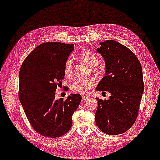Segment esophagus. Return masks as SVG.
I'll list each match as a JSON object with an SVG mask.
<instances>
[{
  "label": "esophagus",
  "mask_w": 160,
  "mask_h": 160,
  "mask_svg": "<svg viewBox=\"0 0 160 160\" xmlns=\"http://www.w3.org/2000/svg\"><path fill=\"white\" fill-rule=\"evenodd\" d=\"M82 98L83 100H84L86 99H88V96H85V95H82Z\"/></svg>",
  "instance_id": "1"
}]
</instances>
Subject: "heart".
Here are the masks:
<instances>
[{"instance_id":"heart-1","label":"heart","mask_w":160,"mask_h":160,"mask_svg":"<svg viewBox=\"0 0 160 160\" xmlns=\"http://www.w3.org/2000/svg\"><path fill=\"white\" fill-rule=\"evenodd\" d=\"M79 59L84 63L91 68H95L99 63V59L92 52L85 50L79 54ZM73 73V63L71 59H68L64 65V74L65 77L70 78ZM95 82L93 79H78L73 81L70 85V89L73 92L78 93L82 95H87L95 87Z\"/></svg>"}]
</instances>
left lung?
Returning <instances> with one entry per match:
<instances>
[{"instance_id": "1", "label": "left lung", "mask_w": 160, "mask_h": 160, "mask_svg": "<svg viewBox=\"0 0 160 160\" xmlns=\"http://www.w3.org/2000/svg\"><path fill=\"white\" fill-rule=\"evenodd\" d=\"M97 48L105 62V74L97 91L111 93L108 100L96 98L95 122L110 135L126 132L136 120L144 91L142 70L137 56L124 45L107 40Z\"/></svg>"}]
</instances>
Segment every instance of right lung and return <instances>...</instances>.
Masks as SVG:
<instances>
[{"mask_svg":"<svg viewBox=\"0 0 160 160\" xmlns=\"http://www.w3.org/2000/svg\"><path fill=\"white\" fill-rule=\"evenodd\" d=\"M73 44L44 42L27 56L19 71V99L33 128L44 137L56 138L70 130L80 94L56 100L55 91L64 78V65Z\"/></svg>","mask_w":160,"mask_h":160,"instance_id":"obj_1","label":"right lung"}]
</instances>
